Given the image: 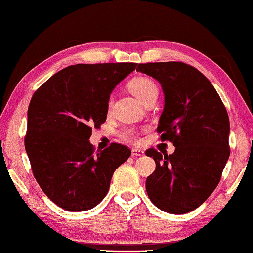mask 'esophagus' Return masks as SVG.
Segmentation results:
<instances>
[{
	"label": "esophagus",
	"instance_id": "34e87169",
	"mask_svg": "<svg viewBox=\"0 0 253 253\" xmlns=\"http://www.w3.org/2000/svg\"><path fill=\"white\" fill-rule=\"evenodd\" d=\"M131 154H133L134 157H141V156H143V154H144V151L141 150V149L135 148V149L131 150Z\"/></svg>",
	"mask_w": 253,
	"mask_h": 253
}]
</instances>
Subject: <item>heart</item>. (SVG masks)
<instances>
[{"label":"heart","instance_id":"1","mask_svg":"<svg viewBox=\"0 0 253 253\" xmlns=\"http://www.w3.org/2000/svg\"><path fill=\"white\" fill-rule=\"evenodd\" d=\"M130 90L137 99L144 103L146 100L152 96L158 95V87L153 81L146 77H137L130 83ZM111 103V102H110ZM123 136L129 141L135 139V133L133 130L124 131Z\"/></svg>","mask_w":253,"mask_h":253}]
</instances>
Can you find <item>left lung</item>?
Masks as SVG:
<instances>
[{"label":"left lung","mask_w":253,"mask_h":253,"mask_svg":"<svg viewBox=\"0 0 253 253\" xmlns=\"http://www.w3.org/2000/svg\"><path fill=\"white\" fill-rule=\"evenodd\" d=\"M136 70L160 83L165 103L158 123L172 154L150 149L156 170L146 178L152 203L168 213L197 209L212 193L229 158V119L212 84L183 62L139 63Z\"/></svg>","instance_id":"obj_1"}]
</instances>
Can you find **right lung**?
Returning <instances> with one entry per match:
<instances>
[{
    "instance_id": "obj_1",
    "label": "right lung",
    "mask_w": 253,
    "mask_h": 253,
    "mask_svg": "<svg viewBox=\"0 0 253 253\" xmlns=\"http://www.w3.org/2000/svg\"><path fill=\"white\" fill-rule=\"evenodd\" d=\"M136 63H78L58 71L34 93L25 149L41 188L60 208L85 211L107 195L112 175L130 157L112 143L94 152L92 127L107 119L110 94Z\"/></svg>"
}]
</instances>
